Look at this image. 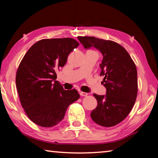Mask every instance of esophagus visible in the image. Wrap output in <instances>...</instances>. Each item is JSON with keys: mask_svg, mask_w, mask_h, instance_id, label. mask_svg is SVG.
Listing matches in <instances>:
<instances>
[{"mask_svg": "<svg viewBox=\"0 0 158 158\" xmlns=\"http://www.w3.org/2000/svg\"><path fill=\"white\" fill-rule=\"evenodd\" d=\"M79 94L81 96H82V97H85V96L88 95V93H85V92H82L81 91L79 93Z\"/></svg>", "mask_w": 158, "mask_h": 158, "instance_id": "esophagus-1", "label": "esophagus"}]
</instances>
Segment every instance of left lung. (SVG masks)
<instances>
[{
	"instance_id": "obj_1",
	"label": "left lung",
	"mask_w": 158,
	"mask_h": 158,
	"mask_svg": "<svg viewBox=\"0 0 158 158\" xmlns=\"http://www.w3.org/2000/svg\"><path fill=\"white\" fill-rule=\"evenodd\" d=\"M85 49L93 47L103 55L100 65L106 95L93 94L98 106L92 111L93 121L101 126L110 127L127 116L137 96V70L135 63L125 48L111 40L95 37L79 36Z\"/></svg>"
}]
</instances>
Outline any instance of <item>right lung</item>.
<instances>
[{
    "label": "right lung",
    "instance_id": "right-lung-1",
    "mask_svg": "<svg viewBox=\"0 0 158 158\" xmlns=\"http://www.w3.org/2000/svg\"><path fill=\"white\" fill-rule=\"evenodd\" d=\"M73 38L43 39L28 50L19 65L16 85L21 105L31 121L51 127L62 121L68 106L79 98L76 89L65 90L56 72L79 46Z\"/></svg>",
    "mask_w": 158,
    "mask_h": 158
}]
</instances>
